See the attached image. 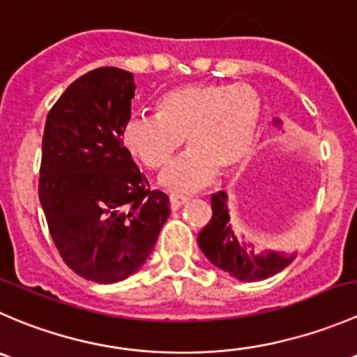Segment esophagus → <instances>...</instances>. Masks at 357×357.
Segmentation results:
<instances>
[{"label": "esophagus", "mask_w": 357, "mask_h": 357, "mask_svg": "<svg viewBox=\"0 0 357 357\" xmlns=\"http://www.w3.org/2000/svg\"><path fill=\"white\" fill-rule=\"evenodd\" d=\"M187 199H189V197L187 196H170V208L172 210H178V208H182V204H185L187 203Z\"/></svg>", "instance_id": "obj_1"}]
</instances>
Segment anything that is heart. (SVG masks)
<instances>
[{"label":"heart","instance_id":"heart-1","mask_svg":"<svg viewBox=\"0 0 357 357\" xmlns=\"http://www.w3.org/2000/svg\"><path fill=\"white\" fill-rule=\"evenodd\" d=\"M260 119V97L246 83L187 84L168 91L156 116H130L121 126L126 153L156 170L182 146L183 156L160 174L170 192H192L208 185L217 172H231L248 154Z\"/></svg>","mask_w":357,"mask_h":357}]
</instances>
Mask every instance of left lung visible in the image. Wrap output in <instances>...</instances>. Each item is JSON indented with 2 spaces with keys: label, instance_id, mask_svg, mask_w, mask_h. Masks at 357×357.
I'll return each instance as SVG.
<instances>
[{
  "label": "left lung",
  "instance_id": "left-lung-1",
  "mask_svg": "<svg viewBox=\"0 0 357 357\" xmlns=\"http://www.w3.org/2000/svg\"><path fill=\"white\" fill-rule=\"evenodd\" d=\"M274 125H281L280 119H274ZM211 211L213 215L210 222L197 234V245L215 267L225 271L236 280L250 283L267 280L294 262L295 253L287 255L271 250L255 253L250 243L239 241L231 227L225 190L211 194Z\"/></svg>",
  "mask_w": 357,
  "mask_h": 357
}]
</instances>
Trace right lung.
I'll use <instances>...</instances> for the list:
<instances>
[{"label":"right lung","mask_w":357,"mask_h":357,"mask_svg":"<svg viewBox=\"0 0 357 357\" xmlns=\"http://www.w3.org/2000/svg\"><path fill=\"white\" fill-rule=\"evenodd\" d=\"M133 97L132 73L98 67L67 86L45 123L41 206L63 262L93 283L137 273L170 215L121 144Z\"/></svg>","instance_id":"add662e5"}]
</instances>
